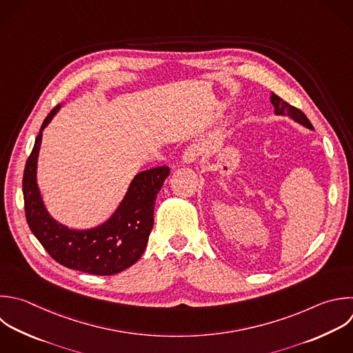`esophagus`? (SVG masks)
Listing matches in <instances>:
<instances>
[{
    "mask_svg": "<svg viewBox=\"0 0 353 353\" xmlns=\"http://www.w3.org/2000/svg\"><path fill=\"white\" fill-rule=\"evenodd\" d=\"M204 153V143L203 142H193L190 143L185 152H183V156H182V161L186 163V164H190V163H194L196 160H199V157Z\"/></svg>",
    "mask_w": 353,
    "mask_h": 353,
    "instance_id": "obj_1",
    "label": "esophagus"
}]
</instances>
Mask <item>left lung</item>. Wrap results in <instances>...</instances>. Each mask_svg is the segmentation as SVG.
Listing matches in <instances>:
<instances>
[{
  "label": "left lung",
  "instance_id": "1",
  "mask_svg": "<svg viewBox=\"0 0 353 353\" xmlns=\"http://www.w3.org/2000/svg\"><path fill=\"white\" fill-rule=\"evenodd\" d=\"M270 102H272V105L274 106V114H277V116H288V117H291L292 120H295L296 123H299V124H302V125H305V127L313 130L310 121L307 120V117H306L299 109L291 106L290 103H287L285 101H283V99H281L280 97H277L276 94H272V95H270Z\"/></svg>",
  "mask_w": 353,
  "mask_h": 353
}]
</instances>
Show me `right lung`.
I'll return each mask as SVG.
<instances>
[{
  "mask_svg": "<svg viewBox=\"0 0 353 353\" xmlns=\"http://www.w3.org/2000/svg\"><path fill=\"white\" fill-rule=\"evenodd\" d=\"M59 109L61 105H57L46 117L26 161L23 199L29 228L61 265L91 274H116L134 265L143 254L153 228L156 197L170 168L156 167L135 175L116 212L94 229L74 230L58 223L44 207L36 174L43 131Z\"/></svg>",
  "mask_w": 353,
  "mask_h": 353,
  "instance_id": "add662e5",
  "label": "right lung"
}]
</instances>
